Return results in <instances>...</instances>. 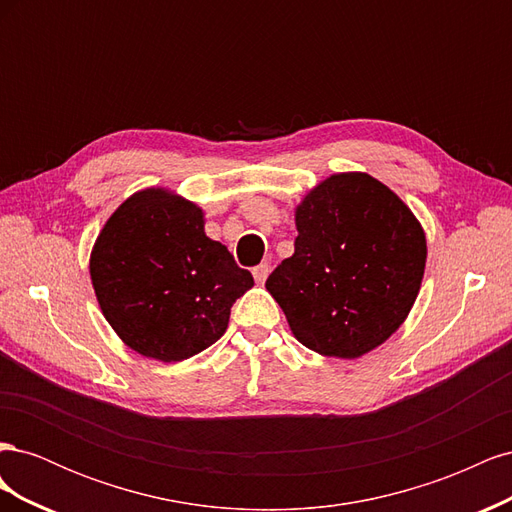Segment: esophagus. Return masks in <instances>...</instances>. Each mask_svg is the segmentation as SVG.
I'll return each mask as SVG.
<instances>
[{
	"label": "esophagus",
	"instance_id": "obj_1",
	"mask_svg": "<svg viewBox=\"0 0 512 512\" xmlns=\"http://www.w3.org/2000/svg\"><path fill=\"white\" fill-rule=\"evenodd\" d=\"M269 271H271V265L269 262H260L258 267H254V280L258 282V284H265V280L269 277Z\"/></svg>",
	"mask_w": 512,
	"mask_h": 512
}]
</instances>
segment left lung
Segmentation results:
<instances>
[{
  "label": "left lung",
  "instance_id": "8db88e82",
  "mask_svg": "<svg viewBox=\"0 0 512 512\" xmlns=\"http://www.w3.org/2000/svg\"><path fill=\"white\" fill-rule=\"evenodd\" d=\"M294 254L269 275L294 337L356 359L386 342L421 288L427 245L412 211L365 173L322 181L297 209Z\"/></svg>",
  "mask_w": 512,
  "mask_h": 512
}]
</instances>
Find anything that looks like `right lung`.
Returning <instances> with one entry per match:
<instances>
[{
  "mask_svg": "<svg viewBox=\"0 0 512 512\" xmlns=\"http://www.w3.org/2000/svg\"><path fill=\"white\" fill-rule=\"evenodd\" d=\"M91 282L115 333L138 354L175 363L218 342L254 277L203 228V211L164 190L130 196L91 254Z\"/></svg>",
  "mask_w": 512,
  "mask_h": 512,
  "instance_id": "right-lung-1",
  "label": "right lung"
}]
</instances>
